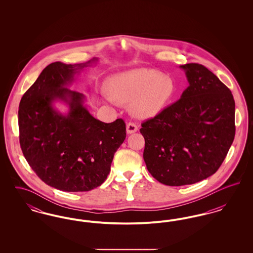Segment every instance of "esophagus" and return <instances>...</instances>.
Listing matches in <instances>:
<instances>
[{
	"label": "esophagus",
	"mask_w": 253,
	"mask_h": 253,
	"mask_svg": "<svg viewBox=\"0 0 253 253\" xmlns=\"http://www.w3.org/2000/svg\"><path fill=\"white\" fill-rule=\"evenodd\" d=\"M126 130H127V133H133V132L137 131V126L135 123L132 122H129L126 126Z\"/></svg>",
	"instance_id": "34e87169"
}]
</instances>
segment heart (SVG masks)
<instances>
[{"instance_id": "heart-1", "label": "heart", "mask_w": 253, "mask_h": 253, "mask_svg": "<svg viewBox=\"0 0 253 253\" xmlns=\"http://www.w3.org/2000/svg\"><path fill=\"white\" fill-rule=\"evenodd\" d=\"M103 96L112 103H129L132 115L151 119L161 113L175 93L171 79L150 69H133L116 75L112 91L103 88Z\"/></svg>"}]
</instances>
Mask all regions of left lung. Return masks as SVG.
Returning <instances> with one entry per match:
<instances>
[{"instance_id": "1", "label": "left lung", "mask_w": 253, "mask_h": 253, "mask_svg": "<svg viewBox=\"0 0 253 253\" xmlns=\"http://www.w3.org/2000/svg\"><path fill=\"white\" fill-rule=\"evenodd\" d=\"M179 67L189 86L140 129L147 169L168 186L194 184L212 175L235 135V102L229 88L202 64Z\"/></svg>"}]
</instances>
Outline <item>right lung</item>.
<instances>
[{
	"mask_svg": "<svg viewBox=\"0 0 253 253\" xmlns=\"http://www.w3.org/2000/svg\"><path fill=\"white\" fill-rule=\"evenodd\" d=\"M97 61L47 65L21 99L20 145L37 175L63 192H88L108 176L114 155L126 137L121 119L104 123L84 106V94L67 88L75 75ZM56 101L69 106L60 113Z\"/></svg>",
	"mask_w": 253,
	"mask_h": 253,
	"instance_id": "obj_1",
	"label": "right lung"
}]
</instances>
